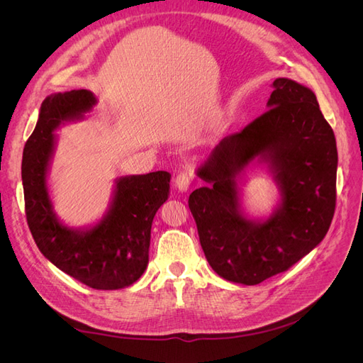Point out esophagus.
Masks as SVG:
<instances>
[{
  "label": "esophagus",
  "mask_w": 363,
  "mask_h": 363,
  "mask_svg": "<svg viewBox=\"0 0 363 363\" xmlns=\"http://www.w3.org/2000/svg\"><path fill=\"white\" fill-rule=\"evenodd\" d=\"M192 183V174L188 171H180L177 177L174 180L175 188L179 189V192H188Z\"/></svg>",
  "instance_id": "obj_1"
}]
</instances>
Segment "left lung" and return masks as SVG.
Wrapping results in <instances>:
<instances>
[{"label":"left lung","instance_id":"1","mask_svg":"<svg viewBox=\"0 0 363 363\" xmlns=\"http://www.w3.org/2000/svg\"><path fill=\"white\" fill-rule=\"evenodd\" d=\"M269 111L224 138L196 169L208 186L189 195L208 265L251 286L286 271L321 242L336 206L337 150L315 94L276 79ZM265 162L279 189L267 218H250L240 183L250 164Z\"/></svg>","mask_w":363,"mask_h":363}]
</instances>
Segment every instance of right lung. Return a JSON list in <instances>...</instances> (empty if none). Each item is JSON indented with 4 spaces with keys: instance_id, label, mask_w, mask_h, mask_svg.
I'll return each instance as SVG.
<instances>
[{
    "instance_id": "right-lung-1",
    "label": "right lung",
    "mask_w": 363,
    "mask_h": 363,
    "mask_svg": "<svg viewBox=\"0 0 363 363\" xmlns=\"http://www.w3.org/2000/svg\"><path fill=\"white\" fill-rule=\"evenodd\" d=\"M95 104V95L86 89L51 94L43 100L23 155L26 215L33 239L52 265L86 286L113 291L133 284L147 269L151 224L168 200L171 174L119 177L100 221L84 228L65 225L54 212L47 183L57 144L54 131L83 119Z\"/></svg>"
}]
</instances>
